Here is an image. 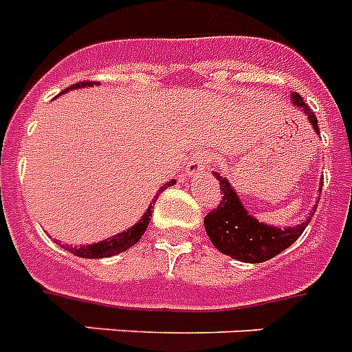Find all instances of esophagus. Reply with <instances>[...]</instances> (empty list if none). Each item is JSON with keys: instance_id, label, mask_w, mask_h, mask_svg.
I'll use <instances>...</instances> for the list:
<instances>
[{"instance_id": "1", "label": "esophagus", "mask_w": 352, "mask_h": 352, "mask_svg": "<svg viewBox=\"0 0 352 352\" xmlns=\"http://www.w3.org/2000/svg\"><path fill=\"white\" fill-rule=\"evenodd\" d=\"M211 161V154L210 152H198L195 157H192V161L189 163V168H187V174L189 176H197V174L204 173L206 168H208V165H210Z\"/></svg>"}]
</instances>
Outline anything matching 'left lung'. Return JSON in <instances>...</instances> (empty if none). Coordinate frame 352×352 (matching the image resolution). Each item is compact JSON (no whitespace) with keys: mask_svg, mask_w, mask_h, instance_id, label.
<instances>
[{"mask_svg":"<svg viewBox=\"0 0 352 352\" xmlns=\"http://www.w3.org/2000/svg\"><path fill=\"white\" fill-rule=\"evenodd\" d=\"M293 104L305 111L314 129L319 133L316 115L305 104L300 94H293ZM215 176L223 191V198L219 200L215 210H211L204 217V226L213 247L234 260L247 261V263H261V261L271 260L282 250L292 247L310 223V219H306L305 223H300L298 226L284 230L267 226L256 221L252 215H248L245 206L239 202L234 189L230 187L228 179L223 178L219 173H215Z\"/></svg>","mask_w":352,"mask_h":352,"instance_id":"8db88e82","label":"left lung"}]
</instances>
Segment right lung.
Returning a JSON list of instances; mask_svg holds the SVG:
<instances>
[{"label": "right lung", "instance_id": "add662e5", "mask_svg": "<svg viewBox=\"0 0 352 352\" xmlns=\"http://www.w3.org/2000/svg\"><path fill=\"white\" fill-rule=\"evenodd\" d=\"M92 81H79L76 85H70V89H79V87H87L91 85ZM68 91V89H66ZM176 182H168L165 186L161 187V191H165L168 186H174ZM160 191V192H161ZM160 192L155 195V200L160 197ZM150 219H152V206L148 208L146 213L142 215V219L139 223L133 226V228L126 230L122 234H116V236L109 237V239H105L102 243H96V245H87V247H78V248H72L68 247V250L72 252V254L79 256V258H109V256H115V254H120L124 250H128L129 247H133L139 239L142 237V234L146 232L148 228V223H150Z\"/></svg>", "mask_w": 352, "mask_h": 352}]
</instances>
